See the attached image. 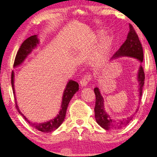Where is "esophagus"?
I'll use <instances>...</instances> for the list:
<instances>
[{
	"label": "esophagus",
	"mask_w": 157,
	"mask_h": 157,
	"mask_svg": "<svg viewBox=\"0 0 157 157\" xmlns=\"http://www.w3.org/2000/svg\"><path fill=\"white\" fill-rule=\"evenodd\" d=\"M91 75L90 74H86L84 75V77L80 80V84L82 86H86L87 83H89L91 79Z\"/></svg>",
	"instance_id": "obj_1"
}]
</instances>
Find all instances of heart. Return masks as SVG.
I'll return each instance as SVG.
<instances>
[{
  "label": "heart",
  "instance_id": "heart-1",
  "mask_svg": "<svg viewBox=\"0 0 157 157\" xmlns=\"http://www.w3.org/2000/svg\"><path fill=\"white\" fill-rule=\"evenodd\" d=\"M103 35L101 32L95 35V39L99 40ZM111 46V39L110 38H104L102 42L100 44L98 48V50L95 54L94 57L93 58V61L95 64H101L105 61L109 55L110 48Z\"/></svg>",
  "mask_w": 157,
  "mask_h": 157
}]
</instances>
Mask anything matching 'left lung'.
<instances>
[{
  "label": "left lung",
  "instance_id": "8db88e82",
  "mask_svg": "<svg viewBox=\"0 0 157 157\" xmlns=\"http://www.w3.org/2000/svg\"><path fill=\"white\" fill-rule=\"evenodd\" d=\"M129 29V33L128 34L126 40L122 44V46L120 47L118 51L116 52V53L111 59L117 58L120 57V56H128V57L137 59L140 62H143V50L141 43L140 42L138 35L135 32L134 28L130 24ZM144 78H145V75H144L143 68L140 66L137 76L138 82H139V101H140V98H141L142 96L143 86L144 83ZM94 93L96 98L94 109L95 120L99 125L103 128L104 129H119V128H121L124 126H126L132 120V117L117 121L111 119L110 116L105 111L103 104V98L101 94H100L99 90L98 87L94 88Z\"/></svg>",
  "mask_w": 157,
  "mask_h": 157
}]
</instances>
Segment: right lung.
Instances as JSON below:
<instances>
[{
  "label": "right lung",
  "mask_w": 157,
  "mask_h": 157,
  "mask_svg": "<svg viewBox=\"0 0 157 157\" xmlns=\"http://www.w3.org/2000/svg\"><path fill=\"white\" fill-rule=\"evenodd\" d=\"M38 43L39 40L37 38V35L32 36L28 38L26 40H25L22 44L21 47H20L17 55H16L14 62V67H17L19 65H21V64L25 61V59L27 57V56L30 54L32 51H33V50L37 46V44ZM11 84L13 90L16 107H17L18 113L21 114L24 117V119L30 124V126L33 127L34 128H36L37 130L42 131L43 132H52L56 130V128H58L60 125H61L66 117V110L68 106V104H69L72 97H73L74 95L75 94V92H77L79 90V84L76 82L73 81V80H70L69 82L67 83L66 89L63 91L62 102L61 105V109H60L59 112V114H58V115L56 116L54 119L48 121L47 122H44L42 123H36L30 121L22 114V112L20 111L18 106L17 105V102L15 97V92L14 87L13 71H12L11 75Z\"/></svg>",
  "instance_id": "right-lung-1"
}]
</instances>
